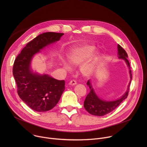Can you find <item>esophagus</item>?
<instances>
[{
	"label": "esophagus",
	"instance_id": "1",
	"mask_svg": "<svg viewBox=\"0 0 147 147\" xmlns=\"http://www.w3.org/2000/svg\"><path fill=\"white\" fill-rule=\"evenodd\" d=\"M69 84L71 85V86H74V85H76L77 84V81L75 80H73L71 81H70L69 82Z\"/></svg>",
	"mask_w": 147,
	"mask_h": 147
}]
</instances>
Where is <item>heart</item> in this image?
<instances>
[{
  "instance_id": "heart-1",
  "label": "heart",
  "mask_w": 147,
  "mask_h": 147,
  "mask_svg": "<svg viewBox=\"0 0 147 147\" xmlns=\"http://www.w3.org/2000/svg\"><path fill=\"white\" fill-rule=\"evenodd\" d=\"M95 50V47L91 45H84L75 49L69 56V60L73 65H78L88 59L92 55ZM96 58L94 57L90 62L84 65L82 70L86 75L91 74L95 68ZM63 65L67 69H70V66L66 62H63Z\"/></svg>"
}]
</instances>
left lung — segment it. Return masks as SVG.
<instances>
[{
    "label": "left lung",
    "mask_w": 147,
    "mask_h": 147,
    "mask_svg": "<svg viewBox=\"0 0 147 147\" xmlns=\"http://www.w3.org/2000/svg\"><path fill=\"white\" fill-rule=\"evenodd\" d=\"M117 48L119 57L124 60L126 62L127 66L129 67L131 82L132 75L131 71L130 70V63L127 58L128 57L127 53L120 45H117ZM130 82L128 86L127 91L120 99L114 101H105L101 100L96 96L94 91L93 88H92L90 80H88L87 82V84L89 86L90 91L86 96L84 102V108L89 113L95 116H102L111 113L112 111L115 110L125 98H127L129 92V87L130 86Z\"/></svg>",
    "instance_id": "obj_1"
}]
</instances>
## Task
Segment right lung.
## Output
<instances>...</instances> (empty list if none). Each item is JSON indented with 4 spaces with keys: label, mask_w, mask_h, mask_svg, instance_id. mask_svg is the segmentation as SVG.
<instances>
[{
    "label": "right lung",
    "mask_w": 147,
    "mask_h": 147,
    "mask_svg": "<svg viewBox=\"0 0 147 147\" xmlns=\"http://www.w3.org/2000/svg\"><path fill=\"white\" fill-rule=\"evenodd\" d=\"M63 34L48 32L39 35L29 42L14 60L13 74L18 95L35 111L46 112L53 109L65 90V81L46 74L32 73L30 71V61L40 49L59 40Z\"/></svg>",
    "instance_id": "add662e5"
}]
</instances>
